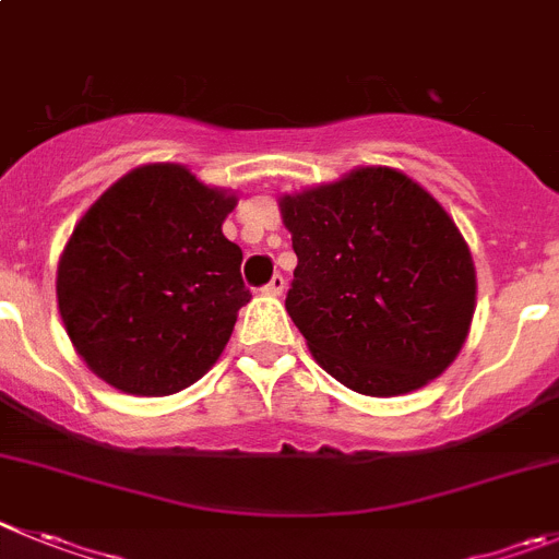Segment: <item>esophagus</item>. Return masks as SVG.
I'll use <instances>...</instances> for the list:
<instances>
[{
    "label": "esophagus",
    "instance_id": "esophagus-1",
    "mask_svg": "<svg viewBox=\"0 0 559 559\" xmlns=\"http://www.w3.org/2000/svg\"><path fill=\"white\" fill-rule=\"evenodd\" d=\"M285 290V276L283 274H274L269 280V285H265L263 288V294H269V296H280Z\"/></svg>",
    "mask_w": 559,
    "mask_h": 559
}]
</instances>
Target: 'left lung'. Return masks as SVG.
I'll use <instances>...</instances> for the list:
<instances>
[{"label":"left lung","mask_w":559,"mask_h":559,"mask_svg":"<svg viewBox=\"0 0 559 559\" xmlns=\"http://www.w3.org/2000/svg\"><path fill=\"white\" fill-rule=\"evenodd\" d=\"M280 213L299 260L285 310L330 377L388 399L452 366L477 310V271L427 188L360 166L285 193Z\"/></svg>","instance_id":"1"}]
</instances>
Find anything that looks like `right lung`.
<instances>
[{
  "label": "right lung",
  "instance_id": "add662e5",
  "mask_svg": "<svg viewBox=\"0 0 559 559\" xmlns=\"http://www.w3.org/2000/svg\"><path fill=\"white\" fill-rule=\"evenodd\" d=\"M238 204L179 163L116 179L76 222L58 260V310L85 366L130 396L202 380L252 299L240 246L222 224Z\"/></svg>",
  "mask_w": 559,
  "mask_h": 559
}]
</instances>
